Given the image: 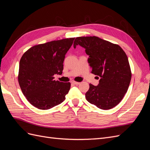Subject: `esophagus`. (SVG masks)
<instances>
[{"mask_svg":"<svg viewBox=\"0 0 150 150\" xmlns=\"http://www.w3.org/2000/svg\"><path fill=\"white\" fill-rule=\"evenodd\" d=\"M71 83L73 84H76V85H78V84H79L80 83L79 82H76V81H71Z\"/></svg>","mask_w":150,"mask_h":150,"instance_id":"obj_1","label":"esophagus"}]
</instances>
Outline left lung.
<instances>
[{"label": "left lung", "instance_id": "left-lung-1", "mask_svg": "<svg viewBox=\"0 0 150 150\" xmlns=\"http://www.w3.org/2000/svg\"><path fill=\"white\" fill-rule=\"evenodd\" d=\"M77 45L85 49L91 72L100 78L98 86L89 84L87 101L101 110L115 107L125 96L131 79L126 53L119 45L96 36L76 38L74 48Z\"/></svg>", "mask_w": 150, "mask_h": 150}]
</instances>
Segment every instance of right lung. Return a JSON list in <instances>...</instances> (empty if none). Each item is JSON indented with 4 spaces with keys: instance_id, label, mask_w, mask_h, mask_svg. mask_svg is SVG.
<instances>
[{
    "instance_id": "add662e5",
    "label": "right lung",
    "mask_w": 150,
    "mask_h": 150,
    "mask_svg": "<svg viewBox=\"0 0 150 150\" xmlns=\"http://www.w3.org/2000/svg\"><path fill=\"white\" fill-rule=\"evenodd\" d=\"M67 38L35 45L22 55L18 81L28 101L40 110H49L64 101L70 83L55 81L62 74L65 55L74 40Z\"/></svg>"
}]
</instances>
